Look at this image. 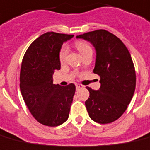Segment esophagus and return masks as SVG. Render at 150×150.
<instances>
[{
    "label": "esophagus",
    "instance_id": "esophagus-1",
    "mask_svg": "<svg viewBox=\"0 0 150 150\" xmlns=\"http://www.w3.org/2000/svg\"><path fill=\"white\" fill-rule=\"evenodd\" d=\"M76 90H80L81 88H83V86L81 84V83H76Z\"/></svg>",
    "mask_w": 150,
    "mask_h": 150
}]
</instances>
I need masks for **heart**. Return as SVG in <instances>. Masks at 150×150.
Wrapping results in <instances>:
<instances>
[{
    "mask_svg": "<svg viewBox=\"0 0 150 150\" xmlns=\"http://www.w3.org/2000/svg\"><path fill=\"white\" fill-rule=\"evenodd\" d=\"M75 45H76V49L79 50V52H81V55L83 56H84L86 53H87L88 52H91L92 51L91 46L87 42L84 41H77L75 43ZM68 47L66 45H63L61 47L60 50H59V59L60 61V63H64L66 60V58H67V56L68 53Z\"/></svg>",
    "mask_w": 150,
    "mask_h": 150,
    "instance_id": "b5f03b06",
    "label": "heart"
}]
</instances>
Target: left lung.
Masks as SVG:
<instances>
[{"label":"left lung","instance_id":"1","mask_svg":"<svg viewBox=\"0 0 150 150\" xmlns=\"http://www.w3.org/2000/svg\"><path fill=\"white\" fill-rule=\"evenodd\" d=\"M93 44L96 50L94 73L100 76V89L86 87L90 92L85 101L92 120L100 124L115 122L122 115L136 89L135 67L129 50L115 35L98 29L77 35Z\"/></svg>","mask_w":150,"mask_h":150}]
</instances>
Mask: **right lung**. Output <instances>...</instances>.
<instances>
[{"mask_svg":"<svg viewBox=\"0 0 150 150\" xmlns=\"http://www.w3.org/2000/svg\"><path fill=\"white\" fill-rule=\"evenodd\" d=\"M74 35L46 32L29 45L20 72V90L28 108L39 123L54 127L69 117L75 94L74 83L65 87L52 83V75L60 69L59 52Z\"/></svg>","mask_w":150,"mask_h":150,"instance_id":"obj_1","label":"right lung"}]
</instances>
